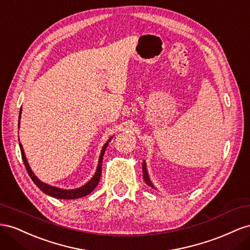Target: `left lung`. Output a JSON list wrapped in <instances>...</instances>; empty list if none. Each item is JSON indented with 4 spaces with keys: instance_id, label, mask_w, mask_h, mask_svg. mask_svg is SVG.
Listing matches in <instances>:
<instances>
[{
    "instance_id": "1",
    "label": "left lung",
    "mask_w": 250,
    "mask_h": 250,
    "mask_svg": "<svg viewBox=\"0 0 250 250\" xmlns=\"http://www.w3.org/2000/svg\"><path fill=\"white\" fill-rule=\"evenodd\" d=\"M142 174H144V179H145V181L146 182V184H148L149 187L154 188V185H153V183L151 182V180H149L148 174H147V172H146V161H145V160H144V162H142Z\"/></svg>"
}]
</instances>
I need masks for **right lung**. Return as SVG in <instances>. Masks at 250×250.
I'll list each match as a JSON object with an SVG mask.
<instances>
[{
	"label": "right lung",
	"instance_id": "1",
	"mask_svg": "<svg viewBox=\"0 0 250 250\" xmlns=\"http://www.w3.org/2000/svg\"><path fill=\"white\" fill-rule=\"evenodd\" d=\"M21 114H22V106H21L20 115H19V126H20ZM112 138L113 137H111L108 141H106L104 146H103L101 156H99L98 166H97L96 172H95L93 178H92V179L89 182H87L84 185H83L82 188H75V189H62V188H55V187H51V185L42 182L39 179V178L33 174L29 165H28V161H27V158H26L25 153H24V148H23V146L21 144H20V148H21L22 159L24 161V165H25V167H26L27 172H28V175L30 176L32 181L35 183V185H37V187L42 191H44L45 194L51 196L53 198H58V199H77V198H82V197L87 196L88 194H90V192L93 191L94 188L97 187V184H98L99 180H101V176H102V166H103V158H104V151H105V148H106V146H108L109 142L111 141Z\"/></svg>",
	"mask_w": 250,
	"mask_h": 250
}]
</instances>
